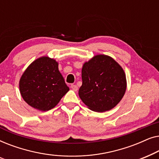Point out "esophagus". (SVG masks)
<instances>
[{"instance_id": "obj_1", "label": "esophagus", "mask_w": 159, "mask_h": 159, "mask_svg": "<svg viewBox=\"0 0 159 159\" xmlns=\"http://www.w3.org/2000/svg\"><path fill=\"white\" fill-rule=\"evenodd\" d=\"M71 89H72V90H73L74 91H77V90H78L77 86L76 85V84H71Z\"/></svg>"}]
</instances>
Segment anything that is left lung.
<instances>
[{
    "label": "left lung",
    "instance_id": "1",
    "mask_svg": "<svg viewBox=\"0 0 159 159\" xmlns=\"http://www.w3.org/2000/svg\"><path fill=\"white\" fill-rule=\"evenodd\" d=\"M79 95L90 110L103 112L119 103L127 88L123 69L112 58L98 55L84 63Z\"/></svg>",
    "mask_w": 159,
    "mask_h": 159
}]
</instances>
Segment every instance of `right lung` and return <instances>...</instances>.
<instances>
[{"label":"right lung","instance_id":"right-lung-1","mask_svg":"<svg viewBox=\"0 0 159 159\" xmlns=\"http://www.w3.org/2000/svg\"><path fill=\"white\" fill-rule=\"evenodd\" d=\"M19 90L26 103L45 111L55 107L69 88L58 71V63L48 57H41L24 72Z\"/></svg>","mask_w":159,"mask_h":159}]
</instances>
